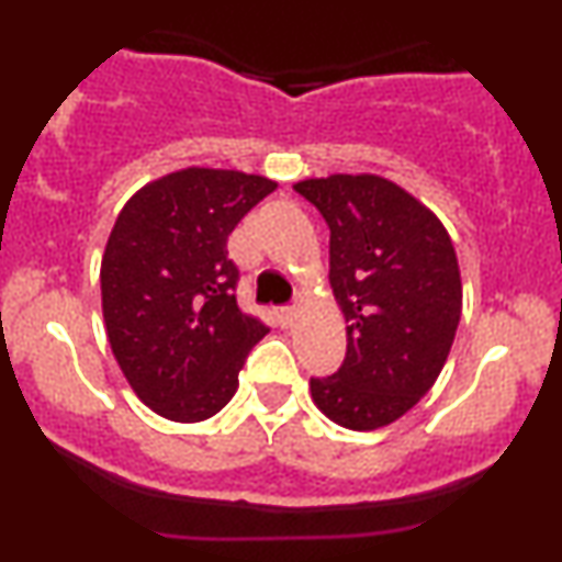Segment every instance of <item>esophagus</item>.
<instances>
[{
  "label": "esophagus",
  "mask_w": 562,
  "mask_h": 562,
  "mask_svg": "<svg viewBox=\"0 0 562 562\" xmlns=\"http://www.w3.org/2000/svg\"><path fill=\"white\" fill-rule=\"evenodd\" d=\"M295 306H282L280 308V319H282V325H293V319H295Z\"/></svg>",
  "instance_id": "obj_1"
}]
</instances>
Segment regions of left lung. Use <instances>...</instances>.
Instances as JSON below:
<instances>
[{"label": "left lung", "mask_w": 562, "mask_h": 562, "mask_svg": "<svg viewBox=\"0 0 562 562\" xmlns=\"http://www.w3.org/2000/svg\"><path fill=\"white\" fill-rule=\"evenodd\" d=\"M330 227V285L346 319V359L312 378V398L348 430L396 423L434 389L454 344L462 280L447 227L378 173L295 182Z\"/></svg>", "instance_id": "left-lung-1"}]
</instances>
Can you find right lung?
<instances>
[{
	"mask_svg": "<svg viewBox=\"0 0 562 562\" xmlns=\"http://www.w3.org/2000/svg\"><path fill=\"white\" fill-rule=\"evenodd\" d=\"M277 182L190 166L139 187L115 218L100 267L108 340L132 391L173 423H200L237 391L269 333L237 308L227 237Z\"/></svg>",
	"mask_w": 562,
	"mask_h": 562,
	"instance_id": "right-lung-1",
	"label": "right lung"
}]
</instances>
